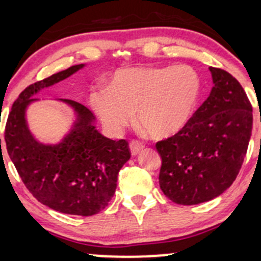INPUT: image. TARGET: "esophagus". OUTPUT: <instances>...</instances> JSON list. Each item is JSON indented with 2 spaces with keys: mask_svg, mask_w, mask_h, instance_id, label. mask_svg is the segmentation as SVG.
I'll use <instances>...</instances> for the list:
<instances>
[{
  "mask_svg": "<svg viewBox=\"0 0 261 261\" xmlns=\"http://www.w3.org/2000/svg\"><path fill=\"white\" fill-rule=\"evenodd\" d=\"M128 147H130L131 155H137L141 151H142L143 148H145V145L139 142V141H131L130 146H128Z\"/></svg>",
  "mask_w": 261,
  "mask_h": 261,
  "instance_id": "34e87169",
  "label": "esophagus"
}]
</instances>
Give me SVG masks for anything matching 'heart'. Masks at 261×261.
<instances>
[{
  "label": "heart",
  "instance_id": "obj_1",
  "mask_svg": "<svg viewBox=\"0 0 261 261\" xmlns=\"http://www.w3.org/2000/svg\"><path fill=\"white\" fill-rule=\"evenodd\" d=\"M202 83L190 66H137L115 71L108 88L89 95V106L110 133L119 134L136 122L151 137L166 140L193 119Z\"/></svg>",
  "mask_w": 261,
  "mask_h": 261
}]
</instances>
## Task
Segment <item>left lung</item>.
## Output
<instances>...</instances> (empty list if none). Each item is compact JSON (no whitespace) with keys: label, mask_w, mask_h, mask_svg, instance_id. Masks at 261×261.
Returning a JSON list of instances; mask_svg holds the SVG:
<instances>
[{"label":"left lung","mask_w":261,"mask_h":261,"mask_svg":"<svg viewBox=\"0 0 261 261\" xmlns=\"http://www.w3.org/2000/svg\"><path fill=\"white\" fill-rule=\"evenodd\" d=\"M207 99L179 134L155 145L162 158L160 187L178 205L220 196L236 180L253 128V109L243 87L224 70L210 67Z\"/></svg>","instance_id":"8db88e82"}]
</instances>
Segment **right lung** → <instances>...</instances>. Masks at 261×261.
<instances>
[{"instance_id":"right-lung-1","label":"right lung","mask_w":261,"mask_h":261,"mask_svg":"<svg viewBox=\"0 0 261 261\" xmlns=\"http://www.w3.org/2000/svg\"><path fill=\"white\" fill-rule=\"evenodd\" d=\"M85 66H71L27 87L12 106L5 141L18 174L39 202L62 214L93 216L106 208L115 194L119 170L130 160L128 143L103 136L91 110L70 99H58L74 115L72 126L59 142H40L27 121L29 106L40 100L35 94Z\"/></svg>"}]
</instances>
